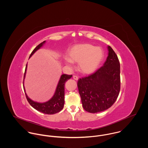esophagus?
Masks as SVG:
<instances>
[{
  "label": "esophagus",
  "mask_w": 148,
  "mask_h": 148,
  "mask_svg": "<svg viewBox=\"0 0 148 148\" xmlns=\"http://www.w3.org/2000/svg\"><path fill=\"white\" fill-rule=\"evenodd\" d=\"M73 79L76 80V81H78V77L77 75H73Z\"/></svg>",
  "instance_id": "34e87169"
}]
</instances>
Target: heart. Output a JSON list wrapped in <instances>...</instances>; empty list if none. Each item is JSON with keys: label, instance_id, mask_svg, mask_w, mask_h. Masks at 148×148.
I'll return each mask as SVG.
<instances>
[{"label": "heart", "instance_id": "b5f03b06", "mask_svg": "<svg viewBox=\"0 0 148 148\" xmlns=\"http://www.w3.org/2000/svg\"><path fill=\"white\" fill-rule=\"evenodd\" d=\"M103 56V51L100 47L88 44H78L69 50L65 62L69 65L71 62H79V70L82 73L88 74L98 69Z\"/></svg>", "mask_w": 148, "mask_h": 148}]
</instances>
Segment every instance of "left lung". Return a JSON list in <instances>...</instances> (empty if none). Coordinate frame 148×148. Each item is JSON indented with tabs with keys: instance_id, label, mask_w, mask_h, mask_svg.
Here are the masks:
<instances>
[{
	"instance_id": "obj_1",
	"label": "left lung",
	"mask_w": 148,
	"mask_h": 148,
	"mask_svg": "<svg viewBox=\"0 0 148 148\" xmlns=\"http://www.w3.org/2000/svg\"><path fill=\"white\" fill-rule=\"evenodd\" d=\"M108 57L103 66L94 73L78 81L83 107L90 113H97L110 108L120 92V62L111 47L108 46Z\"/></svg>"
}]
</instances>
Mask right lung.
<instances>
[{"mask_svg":"<svg viewBox=\"0 0 148 148\" xmlns=\"http://www.w3.org/2000/svg\"><path fill=\"white\" fill-rule=\"evenodd\" d=\"M45 43V41H43L42 42L40 43L38 45H37L34 49L33 50L32 52L31 53L29 58L33 55V54L37 50L39 49L41 47L43 46V45ZM27 64L25 67V73H24V80L25 77V73L27 71ZM72 77V75H67V74H62L61 76V78L60 79V81L58 83V85L57 86L55 93L53 95V97L51 98L47 102L45 103H38L36 101H33L29 98L25 90V87L24 86H23V88L25 91V96L28 101L30 104V105L33 107L35 110H37L39 112H41L42 113L45 114H48V115H52L56 114L57 112H59L61 111L64 106V103H65V84L66 81L70 79ZM24 84V82H23Z\"/></svg>","mask_w":148,"mask_h":148,"instance_id":"add662e5","label":"right lung"}]
</instances>
